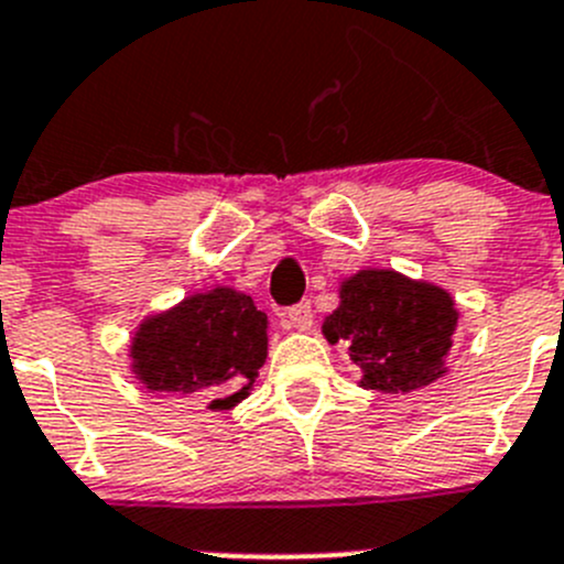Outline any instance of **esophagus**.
<instances>
[{"mask_svg": "<svg viewBox=\"0 0 564 564\" xmlns=\"http://www.w3.org/2000/svg\"><path fill=\"white\" fill-rule=\"evenodd\" d=\"M289 325L297 327V330H308L314 325V311H311V303H297L286 311Z\"/></svg>", "mask_w": 564, "mask_h": 564, "instance_id": "1", "label": "esophagus"}]
</instances>
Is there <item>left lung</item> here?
<instances>
[{
  "mask_svg": "<svg viewBox=\"0 0 564 564\" xmlns=\"http://www.w3.org/2000/svg\"><path fill=\"white\" fill-rule=\"evenodd\" d=\"M457 325L455 300L433 283L393 270H364L344 281L341 305L325 319L327 341H347L364 369L360 386L408 393L444 375Z\"/></svg>",
  "mask_w": 564,
  "mask_h": 564,
  "instance_id": "obj_1",
  "label": "left lung"
}]
</instances>
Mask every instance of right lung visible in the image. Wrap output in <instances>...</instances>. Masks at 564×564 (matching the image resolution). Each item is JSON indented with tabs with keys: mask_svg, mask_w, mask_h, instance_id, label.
Masks as SVG:
<instances>
[{
	"mask_svg": "<svg viewBox=\"0 0 564 564\" xmlns=\"http://www.w3.org/2000/svg\"><path fill=\"white\" fill-rule=\"evenodd\" d=\"M131 358L151 391L198 393L209 408H234L264 366L267 314L234 289L193 294L140 325Z\"/></svg>",
	"mask_w": 564,
	"mask_h": 564,
	"instance_id": "obj_1",
	"label": "right lung"
}]
</instances>
